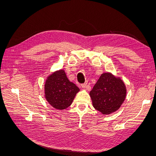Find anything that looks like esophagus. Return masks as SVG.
<instances>
[{"label": "esophagus", "mask_w": 156, "mask_h": 156, "mask_svg": "<svg viewBox=\"0 0 156 156\" xmlns=\"http://www.w3.org/2000/svg\"><path fill=\"white\" fill-rule=\"evenodd\" d=\"M87 83L81 84V87H82L83 88H85L87 87Z\"/></svg>", "instance_id": "obj_1"}]
</instances>
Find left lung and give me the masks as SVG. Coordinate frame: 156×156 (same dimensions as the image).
Masks as SVG:
<instances>
[{
	"label": "left lung",
	"instance_id": "8db88e82",
	"mask_svg": "<svg viewBox=\"0 0 156 156\" xmlns=\"http://www.w3.org/2000/svg\"><path fill=\"white\" fill-rule=\"evenodd\" d=\"M126 93L123 80L111 72H105L101 75L89 95L94 108L107 115L119 109Z\"/></svg>",
	"mask_w": 156,
	"mask_h": 156
}]
</instances>
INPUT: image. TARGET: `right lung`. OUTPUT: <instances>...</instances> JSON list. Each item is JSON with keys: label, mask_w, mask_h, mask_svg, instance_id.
<instances>
[{"label": "right lung", "mask_w": 156, "mask_h": 156, "mask_svg": "<svg viewBox=\"0 0 156 156\" xmlns=\"http://www.w3.org/2000/svg\"><path fill=\"white\" fill-rule=\"evenodd\" d=\"M79 88L69 81L64 70L55 71L46 78L44 84V97L55 109L64 110L69 107L79 92Z\"/></svg>", "instance_id": "right-lung-1"}]
</instances>
